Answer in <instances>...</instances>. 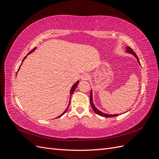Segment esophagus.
I'll return each instance as SVG.
<instances>
[{"instance_id":"obj_1","label":"esophagus","mask_w":159,"mask_h":159,"mask_svg":"<svg viewBox=\"0 0 159 159\" xmlns=\"http://www.w3.org/2000/svg\"><path fill=\"white\" fill-rule=\"evenodd\" d=\"M81 79L82 80H88L89 79V75L88 74H84L81 75Z\"/></svg>"}]
</instances>
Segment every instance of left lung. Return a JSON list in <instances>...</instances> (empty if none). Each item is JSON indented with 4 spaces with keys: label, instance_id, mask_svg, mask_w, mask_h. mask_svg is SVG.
Here are the masks:
<instances>
[{
    "label": "left lung",
    "instance_id": "8db88e82",
    "mask_svg": "<svg viewBox=\"0 0 159 159\" xmlns=\"http://www.w3.org/2000/svg\"><path fill=\"white\" fill-rule=\"evenodd\" d=\"M126 49H127V53H130V54H132V55H133L134 57H136V58L137 59V61H138V62H139V64L141 65V64H140V62H139V58H138V57H137V54H135V52H134L131 48L130 47H127V48H126ZM93 98H92V90H91V92H90V105H91V108L93 109V110L94 111V112L95 113H97L98 115H100V116H102V117H116V116H118V115H119V114H115V115H109V114H106V113H103V112H102V111H100L99 110H98L97 108L95 107V106L94 105V104H93V99H92Z\"/></svg>",
    "mask_w": 159,
    "mask_h": 159
}]
</instances>
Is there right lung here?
Returning <instances> with one entry per match:
<instances>
[{
	"label": "right lung",
	"instance_id": "add662e5",
	"mask_svg": "<svg viewBox=\"0 0 159 159\" xmlns=\"http://www.w3.org/2000/svg\"><path fill=\"white\" fill-rule=\"evenodd\" d=\"M36 48H34L33 50H32L29 53H28V54H30V53H32V52H34V51L35 50H36ZM26 56H25V58H24L23 59V60H22V62H23V61L24 60H25V59H26ZM22 63H21V64H20V66L22 65ZM20 67H19V68H18V70H19V69H20ZM79 84V81H77V82H75L74 85H73V86H72V87H71V90H70V99H71V95L72 94H73V93L74 92V91H75V88H77V86H78V84ZM70 102H69V105H68V107H67L66 108V109L64 111V113H62L61 115H60V116H58V117H56V118H59V117H61L62 116V115H63L64 113H66V112L67 111V110H68V109L69 108V106H70Z\"/></svg>",
	"mask_w": 159,
	"mask_h": 159
}]
</instances>
